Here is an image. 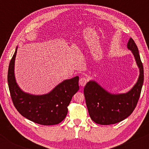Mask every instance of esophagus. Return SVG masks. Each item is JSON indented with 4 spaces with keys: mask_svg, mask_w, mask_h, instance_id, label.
<instances>
[{
    "mask_svg": "<svg viewBox=\"0 0 149 149\" xmlns=\"http://www.w3.org/2000/svg\"><path fill=\"white\" fill-rule=\"evenodd\" d=\"M87 82H88V79H87L86 78H85V77H82V78H80L79 80V84L80 85L83 87L86 85Z\"/></svg>",
    "mask_w": 149,
    "mask_h": 149,
    "instance_id": "esophagus-1",
    "label": "esophagus"
}]
</instances>
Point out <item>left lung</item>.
<instances>
[{
    "mask_svg": "<svg viewBox=\"0 0 149 149\" xmlns=\"http://www.w3.org/2000/svg\"><path fill=\"white\" fill-rule=\"evenodd\" d=\"M127 49L134 55L139 70L137 81L126 93L113 94L91 80L84 88V95L89 115L94 122L100 125H111L120 122L134 110L139 100L143 83V68L138 47L130 38Z\"/></svg>",
    "mask_w": 149,
    "mask_h": 149,
    "instance_id": "8db88e82",
    "label": "left lung"
}]
</instances>
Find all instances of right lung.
<instances>
[{"instance_id": "1", "label": "right lung", "mask_w": 149, "mask_h": 149, "mask_svg": "<svg viewBox=\"0 0 149 149\" xmlns=\"http://www.w3.org/2000/svg\"><path fill=\"white\" fill-rule=\"evenodd\" d=\"M17 47L9 64L8 87L12 100L19 113L26 118L42 125H52L66 118L68 106L73 95L79 90V77L63 80L50 92L36 95L24 92L17 83L15 62Z\"/></svg>"}]
</instances>
